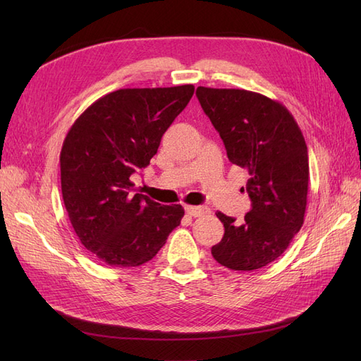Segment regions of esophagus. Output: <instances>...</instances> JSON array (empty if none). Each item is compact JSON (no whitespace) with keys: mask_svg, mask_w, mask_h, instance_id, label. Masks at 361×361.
<instances>
[{"mask_svg":"<svg viewBox=\"0 0 361 361\" xmlns=\"http://www.w3.org/2000/svg\"><path fill=\"white\" fill-rule=\"evenodd\" d=\"M185 212H187L191 216H200L203 214L209 212V209H207L206 206H190V204H187V206H185Z\"/></svg>","mask_w":361,"mask_h":361,"instance_id":"1","label":"esophagus"}]
</instances>
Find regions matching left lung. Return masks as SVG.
<instances>
[{
  "label": "left lung",
  "mask_w": 361,
  "mask_h": 361,
  "mask_svg": "<svg viewBox=\"0 0 361 361\" xmlns=\"http://www.w3.org/2000/svg\"><path fill=\"white\" fill-rule=\"evenodd\" d=\"M195 94L228 161L250 176L251 209L241 224L216 212L224 236L212 256L235 271L264 268L285 253L304 223L309 155L302 133L285 105L260 93L197 87Z\"/></svg>",
  "instance_id": "1"
}]
</instances>
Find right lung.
<instances>
[{
	"instance_id": "right-lung-1",
	"label": "right lung",
	"mask_w": 361,
	"mask_h": 361,
	"mask_svg": "<svg viewBox=\"0 0 361 361\" xmlns=\"http://www.w3.org/2000/svg\"><path fill=\"white\" fill-rule=\"evenodd\" d=\"M194 85L120 89L75 120L60 154L61 194L81 244L111 267H140L180 224V204L133 194L130 174L145 169Z\"/></svg>"
}]
</instances>
